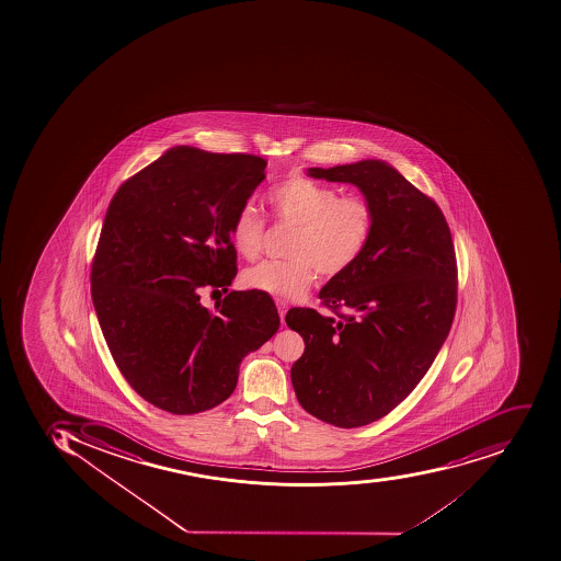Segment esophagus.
Here are the masks:
<instances>
[{
  "label": "esophagus",
  "mask_w": 561,
  "mask_h": 561,
  "mask_svg": "<svg viewBox=\"0 0 561 561\" xmlns=\"http://www.w3.org/2000/svg\"><path fill=\"white\" fill-rule=\"evenodd\" d=\"M276 306H278L279 318H282L283 322V320H285V313H287L288 302L285 299H276Z\"/></svg>",
  "instance_id": "34e87169"
}]
</instances>
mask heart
Listing matches in <instances>:
<instances>
[{"instance_id": "obj_1", "label": "heart", "mask_w": 561, "mask_h": 561, "mask_svg": "<svg viewBox=\"0 0 561 561\" xmlns=\"http://www.w3.org/2000/svg\"><path fill=\"white\" fill-rule=\"evenodd\" d=\"M267 205L283 226L294 227L287 261H264L248 267L243 285L283 299H297L318 273L334 278L346 273L369 247L374 232L373 203L362 194H341L331 185L290 174L267 192ZM265 220L243 205L230 222V241L239 255L255 261L264 250Z\"/></svg>"}]
</instances>
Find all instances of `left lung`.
Masks as SVG:
<instances>
[{"label": "left lung", "instance_id": "left-lung-1", "mask_svg": "<svg viewBox=\"0 0 561 561\" xmlns=\"http://www.w3.org/2000/svg\"><path fill=\"white\" fill-rule=\"evenodd\" d=\"M308 173L353 183L376 211L364 255L320 291L335 317L311 308L285 317L306 344L290 374L299 404L322 422L356 428L393 411L448 337L458 299L455 244L437 203L387 162Z\"/></svg>", "mask_w": 561, "mask_h": 561}]
</instances>
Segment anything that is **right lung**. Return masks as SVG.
<instances>
[{
  "label": "right lung",
  "mask_w": 561,
  "mask_h": 561,
  "mask_svg": "<svg viewBox=\"0 0 561 561\" xmlns=\"http://www.w3.org/2000/svg\"><path fill=\"white\" fill-rule=\"evenodd\" d=\"M252 153L174 147L122 183L92 259L91 294L110 353L156 408L196 414L234 391L239 364L279 327L273 299L229 291L214 309L201 288L234 279L230 222L265 179Z\"/></svg>",
  "instance_id": "1"
}]
</instances>
